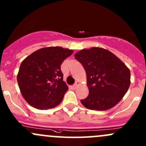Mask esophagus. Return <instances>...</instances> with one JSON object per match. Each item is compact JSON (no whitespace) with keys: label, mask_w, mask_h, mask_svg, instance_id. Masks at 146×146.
<instances>
[{"label":"esophagus","mask_w":146,"mask_h":146,"mask_svg":"<svg viewBox=\"0 0 146 146\" xmlns=\"http://www.w3.org/2000/svg\"><path fill=\"white\" fill-rule=\"evenodd\" d=\"M79 85H80V82H76V83H75L74 85H73V89H76V88H77L79 86Z\"/></svg>","instance_id":"1"}]
</instances>
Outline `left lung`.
Here are the masks:
<instances>
[{"label":"left lung","mask_w":146,"mask_h":146,"mask_svg":"<svg viewBox=\"0 0 146 146\" xmlns=\"http://www.w3.org/2000/svg\"><path fill=\"white\" fill-rule=\"evenodd\" d=\"M87 75L89 95L81 100L89 110L104 111L121 100L131 84L129 68L113 53L100 47L84 48L75 54Z\"/></svg>","instance_id":"1"}]
</instances>
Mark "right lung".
<instances>
[{
  "label": "right lung",
  "mask_w": 146,
  "mask_h": 146,
  "mask_svg": "<svg viewBox=\"0 0 146 146\" xmlns=\"http://www.w3.org/2000/svg\"><path fill=\"white\" fill-rule=\"evenodd\" d=\"M73 53L61 46L39 48L21 63L17 76L22 95L38 110L54 108L61 102L68 87L63 80L61 65Z\"/></svg>",
  "instance_id": "right-lung-1"
}]
</instances>
